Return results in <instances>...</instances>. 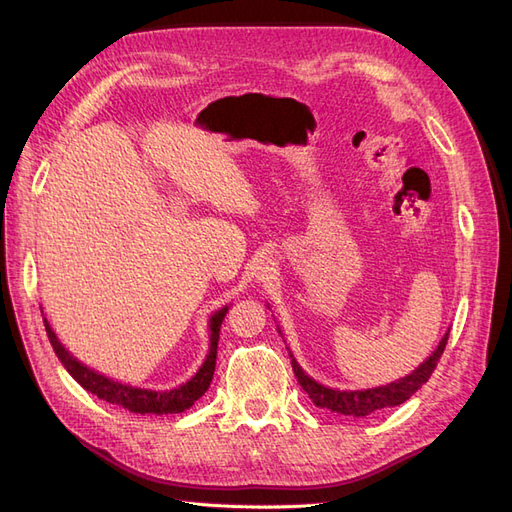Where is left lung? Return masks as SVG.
Masks as SVG:
<instances>
[{"label":"left lung","instance_id":"left-lung-1","mask_svg":"<svg viewBox=\"0 0 512 512\" xmlns=\"http://www.w3.org/2000/svg\"><path fill=\"white\" fill-rule=\"evenodd\" d=\"M446 339H448V333L442 337V342L438 344L436 352H433L423 365H418L410 376L386 384V386H378V389H369V391L327 389V386H322L316 380L309 378L294 359H292V371H294V376H297V382L303 386V391L309 395V399H312L318 408H327L331 412L344 414V416H369L371 412H378L384 408H395L399 404H404L406 399H410L418 389H421V386L433 374V369H436L440 356L446 348Z\"/></svg>","mask_w":512,"mask_h":512}]
</instances>
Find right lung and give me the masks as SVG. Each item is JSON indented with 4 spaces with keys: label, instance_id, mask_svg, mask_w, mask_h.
<instances>
[{
    "label": "right lung",
    "instance_id": "1",
    "mask_svg": "<svg viewBox=\"0 0 512 512\" xmlns=\"http://www.w3.org/2000/svg\"><path fill=\"white\" fill-rule=\"evenodd\" d=\"M226 312H228V307L220 309L218 314L211 316V348H209V354H207L203 367L196 371V376L192 380L179 386V389L164 391V393L134 389V386L119 384L115 380H108L102 374H96L94 369H89L83 363L76 361L74 356L57 342V337L51 331L49 322L46 320H44V327H46V335H49V342L57 354V359L68 369V374L83 386L85 391L98 395V399H104V401H108V404H115L119 408H126L136 414H175V412L188 410L190 406H194L196 399H200L207 393L209 384L213 380L215 359H218L220 327H222V320H224Z\"/></svg>",
    "mask_w": 512,
    "mask_h": 512
}]
</instances>
